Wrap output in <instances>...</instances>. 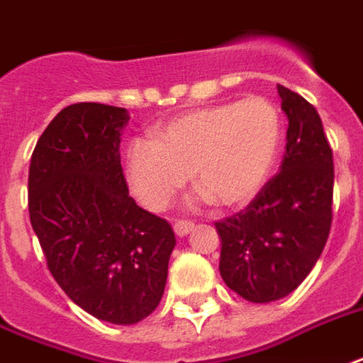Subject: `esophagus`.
Instances as JSON below:
<instances>
[{"label": "esophagus", "instance_id": "1", "mask_svg": "<svg viewBox=\"0 0 363 363\" xmlns=\"http://www.w3.org/2000/svg\"><path fill=\"white\" fill-rule=\"evenodd\" d=\"M173 228H175V234L177 236H186L188 232H192L194 228V223L192 220H177L175 225H173Z\"/></svg>", "mask_w": 363, "mask_h": 363}]
</instances>
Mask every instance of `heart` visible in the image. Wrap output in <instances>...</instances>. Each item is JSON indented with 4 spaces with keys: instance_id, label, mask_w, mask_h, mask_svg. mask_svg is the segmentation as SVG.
Instances as JSON below:
<instances>
[{
    "instance_id": "obj_1",
    "label": "heart",
    "mask_w": 363,
    "mask_h": 363,
    "mask_svg": "<svg viewBox=\"0 0 363 363\" xmlns=\"http://www.w3.org/2000/svg\"><path fill=\"white\" fill-rule=\"evenodd\" d=\"M280 140V114L262 96L194 108L162 123L154 140L129 145L127 179L152 211L169 206L190 173L203 198L243 207L267 184Z\"/></svg>"
}]
</instances>
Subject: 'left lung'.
<instances>
[{
	"label": "left lung",
	"mask_w": 363,
	"mask_h": 363,
	"mask_svg": "<svg viewBox=\"0 0 363 363\" xmlns=\"http://www.w3.org/2000/svg\"><path fill=\"white\" fill-rule=\"evenodd\" d=\"M287 125L280 173L245 209L215 223L220 276L251 303L295 291L322 255L333 220V152L311 102L278 85Z\"/></svg>",
	"instance_id": "obj_1"
}]
</instances>
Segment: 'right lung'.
<instances>
[{
	"mask_svg": "<svg viewBox=\"0 0 363 363\" xmlns=\"http://www.w3.org/2000/svg\"><path fill=\"white\" fill-rule=\"evenodd\" d=\"M125 108L77 102L38 140L28 211L62 291L102 322L129 325L162 301L175 234L129 196L120 160Z\"/></svg>",
	"mask_w": 363,
	"mask_h": 363,
	"instance_id": "1",
	"label": "right lung"
}]
</instances>
